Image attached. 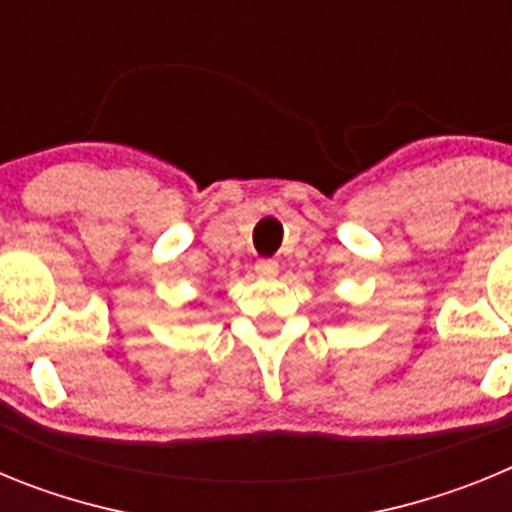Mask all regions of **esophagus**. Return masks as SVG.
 <instances>
[{
    "instance_id": "esophagus-1",
    "label": "esophagus",
    "mask_w": 512,
    "mask_h": 512,
    "mask_svg": "<svg viewBox=\"0 0 512 512\" xmlns=\"http://www.w3.org/2000/svg\"><path fill=\"white\" fill-rule=\"evenodd\" d=\"M256 274H259V277H264V279L277 277L279 264H277V261H259V264H256Z\"/></svg>"
}]
</instances>
